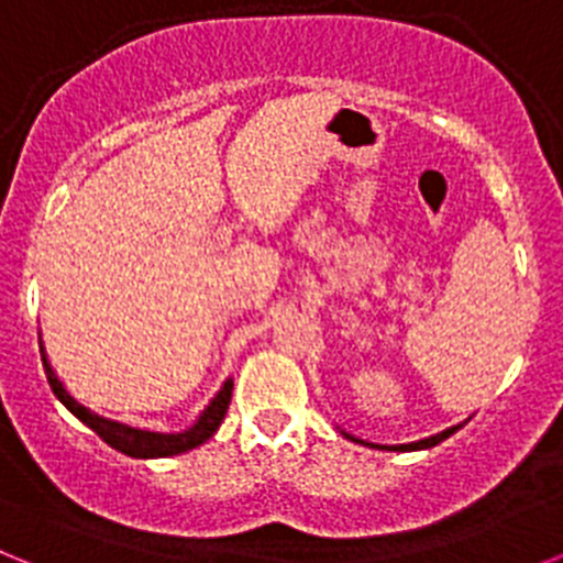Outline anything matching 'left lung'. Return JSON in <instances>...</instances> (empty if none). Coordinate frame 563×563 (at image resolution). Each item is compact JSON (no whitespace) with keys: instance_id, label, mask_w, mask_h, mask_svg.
I'll use <instances>...</instances> for the list:
<instances>
[{"instance_id":"8db88e82","label":"left lung","mask_w":563,"mask_h":563,"mask_svg":"<svg viewBox=\"0 0 563 563\" xmlns=\"http://www.w3.org/2000/svg\"><path fill=\"white\" fill-rule=\"evenodd\" d=\"M460 429H462V426H451V429L440 431V434H434V437H426V440L409 442V445H391V449H395V451H420V449H434V445H440L442 440H449V437L454 434V431H460ZM341 434L346 437V440H355V437L346 434V431H341ZM355 442H363V440H355Z\"/></svg>"}]
</instances>
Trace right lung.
I'll use <instances>...</instances> for the list:
<instances>
[{
  "mask_svg": "<svg viewBox=\"0 0 563 563\" xmlns=\"http://www.w3.org/2000/svg\"><path fill=\"white\" fill-rule=\"evenodd\" d=\"M38 350H42L44 375H47V383H49V389H53V395H56L58 400H62L64 406H67V409L84 422V426H89V429L96 431V434L101 437L107 445H112V449L121 451V454L134 456V460H157V456L186 454V451L197 449V445H202L206 440H211L213 431L220 429V422L225 420V415H228V406H231L233 380L228 377V380L222 383V389L217 391V397L208 402V409L202 411L200 420L194 422L188 431H180V434H163V431L134 429V426H126V422H121V420H109V417L96 415L92 409L81 406L76 397L64 389V383L58 380V375L53 372L42 341H38Z\"/></svg>",
  "mask_w": 563,
  "mask_h": 563,
  "instance_id": "obj_1",
  "label": "right lung"
}]
</instances>
